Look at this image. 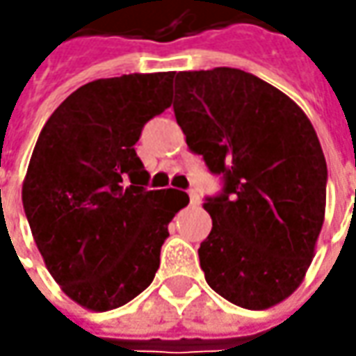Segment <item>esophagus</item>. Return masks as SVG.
Wrapping results in <instances>:
<instances>
[{"mask_svg":"<svg viewBox=\"0 0 356 356\" xmlns=\"http://www.w3.org/2000/svg\"><path fill=\"white\" fill-rule=\"evenodd\" d=\"M188 196H190V204H192V206H198L200 194L196 192V190H190V192H188Z\"/></svg>","mask_w":356,"mask_h":356,"instance_id":"obj_1","label":"esophagus"}]
</instances>
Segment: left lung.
I'll return each instance as SVG.
<instances>
[{
  "label": "left lung",
  "mask_w": 356,
  "mask_h": 356,
  "mask_svg": "<svg viewBox=\"0 0 356 356\" xmlns=\"http://www.w3.org/2000/svg\"><path fill=\"white\" fill-rule=\"evenodd\" d=\"M176 122L224 192L204 202L208 285L243 309H269L303 283L325 222L327 162L307 115L241 69L176 73Z\"/></svg>",
  "instance_id": "1"
}]
</instances>
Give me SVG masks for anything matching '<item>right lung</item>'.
Masks as SVG:
<instances>
[{
    "label": "right lung",
    "mask_w": 356,
    "mask_h": 356,
    "mask_svg": "<svg viewBox=\"0 0 356 356\" xmlns=\"http://www.w3.org/2000/svg\"><path fill=\"white\" fill-rule=\"evenodd\" d=\"M174 73L97 79L49 117L21 200L37 250L63 293L89 311L117 309L152 283L180 190H146L143 127L172 104Z\"/></svg>",
    "instance_id": "right-lung-1"
}]
</instances>
